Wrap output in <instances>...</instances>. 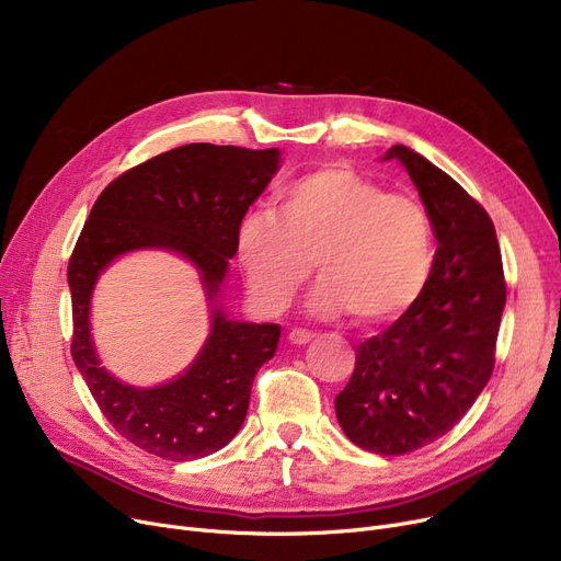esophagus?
Instances as JSON below:
<instances>
[{
  "label": "esophagus",
  "mask_w": 561,
  "mask_h": 561,
  "mask_svg": "<svg viewBox=\"0 0 561 561\" xmlns=\"http://www.w3.org/2000/svg\"><path fill=\"white\" fill-rule=\"evenodd\" d=\"M288 341H290L293 345H307L309 341H313V332L296 328V330H290V332H288Z\"/></svg>",
  "instance_id": "esophagus-1"
}]
</instances>
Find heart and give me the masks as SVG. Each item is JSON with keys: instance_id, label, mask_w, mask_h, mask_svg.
<instances>
[{"instance_id": "b5f03b06", "label": "heart", "mask_w": 561, "mask_h": 561, "mask_svg": "<svg viewBox=\"0 0 561 561\" xmlns=\"http://www.w3.org/2000/svg\"><path fill=\"white\" fill-rule=\"evenodd\" d=\"M277 216L250 209L236 225V259L250 298L284 311L311 275L322 277L311 307L389 322L414 305L434 263V229L414 197L385 193L347 165H322L290 180Z\"/></svg>"}]
</instances>
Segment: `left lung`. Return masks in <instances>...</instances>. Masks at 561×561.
Returning <instances> with one entry per match:
<instances>
[{
    "mask_svg": "<svg viewBox=\"0 0 561 561\" xmlns=\"http://www.w3.org/2000/svg\"><path fill=\"white\" fill-rule=\"evenodd\" d=\"M385 159L407 168L438 248L421 298L357 345L355 373L334 404L352 444L396 457L450 432L486 387L507 284L484 206L404 145Z\"/></svg>",
    "mask_w": 561,
    "mask_h": 561,
    "instance_id": "8db88e82",
    "label": "left lung"
}]
</instances>
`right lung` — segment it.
<instances>
[{
    "label": "right lung",
    "instance_id": "right-lung-1",
    "mask_svg": "<svg viewBox=\"0 0 561 561\" xmlns=\"http://www.w3.org/2000/svg\"><path fill=\"white\" fill-rule=\"evenodd\" d=\"M277 163L275 147H174L113 180L79 233L68 263L72 359L111 427L145 453L193 461L225 448L245 421L252 381L273 359L282 330L236 322L214 309L211 334L195 364L163 387L134 389L113 379L95 355L88 325L93 286L115 256L163 248L188 256L214 298L236 254V225Z\"/></svg>",
    "mask_w": 561,
    "mask_h": 561
}]
</instances>
